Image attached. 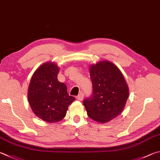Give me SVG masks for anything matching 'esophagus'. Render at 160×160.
I'll return each mask as SVG.
<instances>
[{"mask_svg": "<svg viewBox=\"0 0 160 160\" xmlns=\"http://www.w3.org/2000/svg\"><path fill=\"white\" fill-rule=\"evenodd\" d=\"M83 96H84V94H83V93H80L77 96V99L78 100H82V99L83 98Z\"/></svg>", "mask_w": 160, "mask_h": 160, "instance_id": "34e87169", "label": "esophagus"}]
</instances>
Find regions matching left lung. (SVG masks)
I'll list each match as a JSON object with an SVG mask.
<instances>
[{
  "mask_svg": "<svg viewBox=\"0 0 160 160\" xmlns=\"http://www.w3.org/2000/svg\"><path fill=\"white\" fill-rule=\"evenodd\" d=\"M93 92L83 100L88 117L100 123L110 122L122 112L128 97V88L118 67L102 61L90 67Z\"/></svg>",
  "mask_w": 160,
  "mask_h": 160,
  "instance_id": "left-lung-1",
  "label": "left lung"
}]
</instances>
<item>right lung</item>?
<instances>
[{"instance_id": "obj_1", "label": "right lung", "mask_w": 160, "mask_h": 160, "mask_svg": "<svg viewBox=\"0 0 160 160\" xmlns=\"http://www.w3.org/2000/svg\"><path fill=\"white\" fill-rule=\"evenodd\" d=\"M57 64L46 62L36 69L28 89V100L32 111L45 122H60L75 98L69 96L67 86L58 80Z\"/></svg>"}]
</instances>
